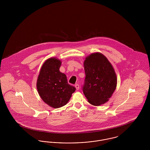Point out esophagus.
<instances>
[{"label":"esophagus","instance_id":"esophagus-1","mask_svg":"<svg viewBox=\"0 0 150 150\" xmlns=\"http://www.w3.org/2000/svg\"><path fill=\"white\" fill-rule=\"evenodd\" d=\"M75 86V88H76V89L77 90H78L79 89V85L78 84H76Z\"/></svg>","mask_w":150,"mask_h":150}]
</instances>
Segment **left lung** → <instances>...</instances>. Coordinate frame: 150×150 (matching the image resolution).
Segmentation results:
<instances>
[{
    "label": "left lung",
    "instance_id": "obj_1",
    "mask_svg": "<svg viewBox=\"0 0 150 150\" xmlns=\"http://www.w3.org/2000/svg\"><path fill=\"white\" fill-rule=\"evenodd\" d=\"M86 78L82 87L88 102L98 106L107 102L115 90L117 79L111 64L99 52L91 54L84 62Z\"/></svg>",
    "mask_w": 150,
    "mask_h": 150
}]
</instances>
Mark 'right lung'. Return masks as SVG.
<instances>
[{
	"label": "right lung",
	"instance_id": "1",
	"mask_svg": "<svg viewBox=\"0 0 150 150\" xmlns=\"http://www.w3.org/2000/svg\"><path fill=\"white\" fill-rule=\"evenodd\" d=\"M61 61L50 58L43 64L38 76L36 87L42 100L55 108L64 106L69 101L75 87L68 83L66 75L59 71Z\"/></svg>",
	"mask_w": 150,
	"mask_h": 150
}]
</instances>
